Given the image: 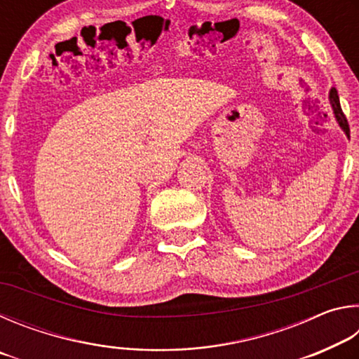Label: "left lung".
I'll return each instance as SVG.
<instances>
[{"instance_id": "left-lung-1", "label": "left lung", "mask_w": 359, "mask_h": 359, "mask_svg": "<svg viewBox=\"0 0 359 359\" xmlns=\"http://www.w3.org/2000/svg\"><path fill=\"white\" fill-rule=\"evenodd\" d=\"M330 100H331V104H332V109H334V114H336V118L339 121V125L342 126L344 131L350 133V128H348V120L347 117H345V114L342 112V107H340V102H339V95H337V90L332 88L331 93H330Z\"/></svg>"}]
</instances>
